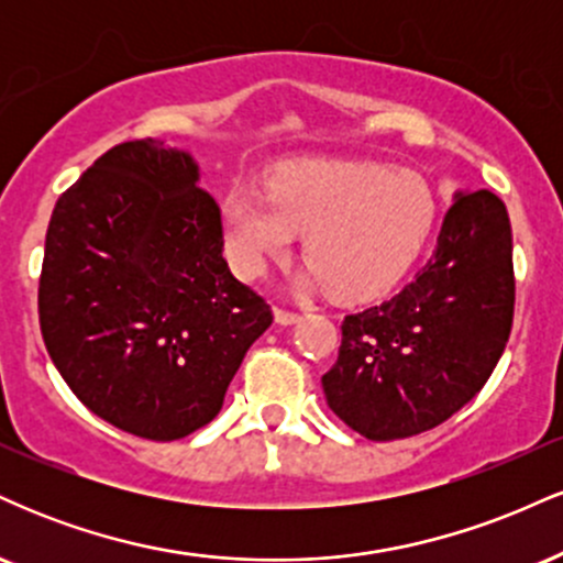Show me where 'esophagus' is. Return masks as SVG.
I'll return each mask as SVG.
<instances>
[{"instance_id": "obj_1", "label": "esophagus", "mask_w": 563, "mask_h": 563, "mask_svg": "<svg viewBox=\"0 0 563 563\" xmlns=\"http://www.w3.org/2000/svg\"><path fill=\"white\" fill-rule=\"evenodd\" d=\"M275 322L277 325H296V322H301V314L290 312V309H275Z\"/></svg>"}]
</instances>
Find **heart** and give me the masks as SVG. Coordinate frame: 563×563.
<instances>
[{
  "label": "heart",
  "instance_id": "b5f03b06",
  "mask_svg": "<svg viewBox=\"0 0 563 563\" xmlns=\"http://www.w3.org/2000/svg\"><path fill=\"white\" fill-rule=\"evenodd\" d=\"M437 217L431 185L376 161H303L275 172L267 192L230 187L222 228L232 267L260 277L303 232L299 286L344 301L389 290L421 254Z\"/></svg>",
  "mask_w": 563,
  "mask_h": 563
}]
</instances>
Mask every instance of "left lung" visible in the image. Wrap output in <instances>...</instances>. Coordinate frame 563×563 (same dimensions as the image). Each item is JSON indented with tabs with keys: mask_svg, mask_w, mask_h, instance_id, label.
<instances>
[{
	"mask_svg": "<svg viewBox=\"0 0 563 563\" xmlns=\"http://www.w3.org/2000/svg\"><path fill=\"white\" fill-rule=\"evenodd\" d=\"M514 288L506 203L489 190H457L421 273L341 325L339 360L322 376L328 407L373 442L448 421L493 376Z\"/></svg>",
	"mask_w": 563,
	"mask_h": 563,
	"instance_id": "8db88e82",
	"label": "left lung"
}]
</instances>
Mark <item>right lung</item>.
Segmentation results:
<instances>
[{"mask_svg": "<svg viewBox=\"0 0 563 563\" xmlns=\"http://www.w3.org/2000/svg\"><path fill=\"white\" fill-rule=\"evenodd\" d=\"M222 245L196 158L164 140L121 142L57 198L38 322L95 416L156 442L214 421L249 346L273 325Z\"/></svg>", "mask_w": 563, "mask_h": 563, "instance_id": "1", "label": "right lung"}]
</instances>
